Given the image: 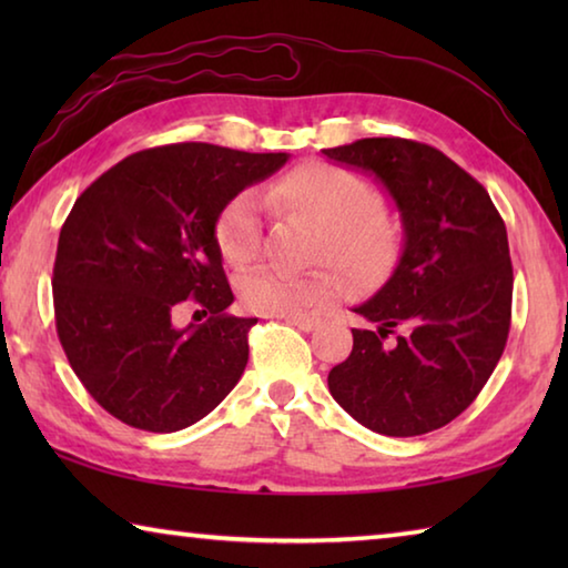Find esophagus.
<instances>
[{
    "label": "esophagus",
    "mask_w": 568,
    "mask_h": 568,
    "mask_svg": "<svg viewBox=\"0 0 568 568\" xmlns=\"http://www.w3.org/2000/svg\"><path fill=\"white\" fill-rule=\"evenodd\" d=\"M283 321L295 325V328L303 331V333H311V331L318 328V321H315V318H303V315H285Z\"/></svg>",
    "instance_id": "1"
}]
</instances>
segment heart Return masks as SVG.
<instances>
[{
    "label": "heart",
    "instance_id": "1",
    "mask_svg": "<svg viewBox=\"0 0 568 568\" xmlns=\"http://www.w3.org/2000/svg\"><path fill=\"white\" fill-rule=\"evenodd\" d=\"M271 200L313 220L323 230L318 257L358 283L386 277L400 253V233L378 207V195L363 178L335 165H301L271 187ZM215 243L230 265H247L261 253V210L253 192H240L217 215ZM240 301L261 315H303L335 301L343 281L333 271H275L255 267L240 275Z\"/></svg>",
    "mask_w": 568,
    "mask_h": 568
}]
</instances>
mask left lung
I'll use <instances>...</instances> for the list:
<instances>
[{
	"label": "left lung",
	"instance_id": "8db88e82",
	"mask_svg": "<svg viewBox=\"0 0 568 568\" xmlns=\"http://www.w3.org/2000/svg\"><path fill=\"white\" fill-rule=\"evenodd\" d=\"M323 155L371 172L403 225L398 265L353 307L373 328H353L351 355L328 373L331 396L376 434H428L474 403L506 348V225L486 187L423 142L365 138Z\"/></svg>",
	"mask_w": 568,
	"mask_h": 568
}]
</instances>
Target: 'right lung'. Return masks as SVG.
Returning <instances> with one entry per match:
<instances>
[{"label":"right lung","mask_w":568,"mask_h":568,"mask_svg":"<svg viewBox=\"0 0 568 568\" xmlns=\"http://www.w3.org/2000/svg\"><path fill=\"white\" fill-rule=\"evenodd\" d=\"M287 158L207 142L152 148L77 197L57 243V335L77 378L118 420L172 434L235 388L257 318L225 313L235 295L215 223ZM187 304L209 321L180 329L174 318Z\"/></svg>","instance_id":"add662e5"}]
</instances>
